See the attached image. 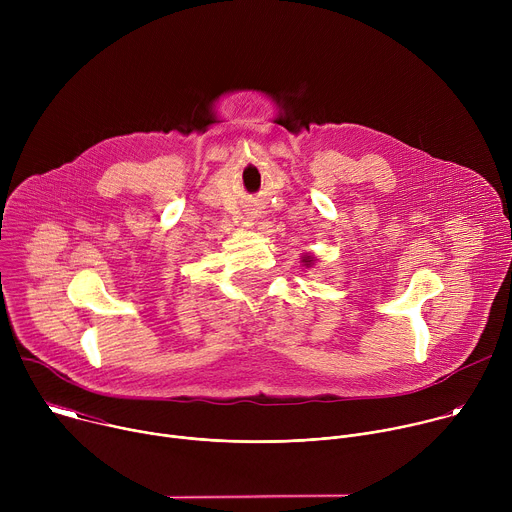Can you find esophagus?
I'll return each mask as SVG.
<instances>
[{
	"mask_svg": "<svg viewBox=\"0 0 512 512\" xmlns=\"http://www.w3.org/2000/svg\"><path fill=\"white\" fill-rule=\"evenodd\" d=\"M253 214H255V212H253Z\"/></svg>",
	"mask_w": 512,
	"mask_h": 512,
	"instance_id": "34e87169",
	"label": "esophagus"
}]
</instances>
